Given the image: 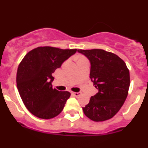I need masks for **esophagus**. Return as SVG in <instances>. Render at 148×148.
Listing matches in <instances>:
<instances>
[{
    "mask_svg": "<svg viewBox=\"0 0 148 148\" xmlns=\"http://www.w3.org/2000/svg\"><path fill=\"white\" fill-rule=\"evenodd\" d=\"M72 94L73 95H74L75 96H79V95H81V94H82V92H72Z\"/></svg>",
    "mask_w": 148,
    "mask_h": 148,
    "instance_id": "34e87169",
    "label": "esophagus"
}]
</instances>
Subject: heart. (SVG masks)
<instances>
[{
    "mask_svg": "<svg viewBox=\"0 0 148 148\" xmlns=\"http://www.w3.org/2000/svg\"><path fill=\"white\" fill-rule=\"evenodd\" d=\"M81 59H82V58H80V59H79V60H81Z\"/></svg>",
    "mask_w": 148,
    "mask_h": 148,
    "instance_id": "1",
    "label": "heart"
}]
</instances>
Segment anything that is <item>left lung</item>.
Returning <instances> with one entry per match:
<instances>
[{"label": "left lung", "mask_w": 148, "mask_h": 148, "mask_svg": "<svg viewBox=\"0 0 148 148\" xmlns=\"http://www.w3.org/2000/svg\"><path fill=\"white\" fill-rule=\"evenodd\" d=\"M90 62V78L99 92L83 108L84 113L94 121L113 118L126 100L130 73L118 56L104 49H78Z\"/></svg>", "instance_id": "1"}]
</instances>
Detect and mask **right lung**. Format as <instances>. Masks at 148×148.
Listing matches in <instances>:
<instances>
[{
	"label": "right lung",
	"mask_w": 148,
	"mask_h": 148,
	"mask_svg": "<svg viewBox=\"0 0 148 148\" xmlns=\"http://www.w3.org/2000/svg\"><path fill=\"white\" fill-rule=\"evenodd\" d=\"M76 51L39 47L24 56L17 71V87L25 107L34 116L49 119L63 110L70 92L53 88L52 74Z\"/></svg>",
	"instance_id": "1"
}]
</instances>
